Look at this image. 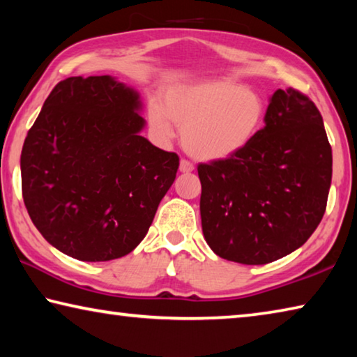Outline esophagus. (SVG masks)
I'll return each mask as SVG.
<instances>
[{
  "mask_svg": "<svg viewBox=\"0 0 357 357\" xmlns=\"http://www.w3.org/2000/svg\"><path fill=\"white\" fill-rule=\"evenodd\" d=\"M179 170L183 172V173H190V172L195 170V167H193V164H192L190 160H187V159H181Z\"/></svg>",
  "mask_w": 357,
  "mask_h": 357,
  "instance_id": "obj_1",
  "label": "esophagus"
}]
</instances>
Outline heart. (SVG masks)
I'll use <instances>...</instances> for the list:
<instances>
[{"mask_svg": "<svg viewBox=\"0 0 357 357\" xmlns=\"http://www.w3.org/2000/svg\"><path fill=\"white\" fill-rule=\"evenodd\" d=\"M257 91L231 80H200L167 89L148 107L151 130L160 140L173 137V123L183 129V144L202 160H222L243 151L257 137L264 119Z\"/></svg>", "mask_w": 357, "mask_h": 357, "instance_id": "1", "label": "heart"}]
</instances>
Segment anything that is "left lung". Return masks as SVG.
<instances>
[{
	"label": "left lung",
	"instance_id": "obj_1",
	"mask_svg": "<svg viewBox=\"0 0 357 357\" xmlns=\"http://www.w3.org/2000/svg\"><path fill=\"white\" fill-rule=\"evenodd\" d=\"M264 123L238 154L197 167L204 239L241 264H268L298 249L328 204L332 149L312 99L277 89Z\"/></svg>",
	"mask_w": 357,
	"mask_h": 357
}]
</instances>
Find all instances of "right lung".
<instances>
[{"label": "right lung", "mask_w": 357, "mask_h": 357, "mask_svg": "<svg viewBox=\"0 0 357 357\" xmlns=\"http://www.w3.org/2000/svg\"><path fill=\"white\" fill-rule=\"evenodd\" d=\"M138 94L108 75L69 77L48 94L20 157L36 228L82 261L128 255L146 236L179 167L138 132Z\"/></svg>", "instance_id": "right-lung-1"}]
</instances>
